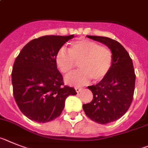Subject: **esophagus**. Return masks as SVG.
<instances>
[{
  "instance_id": "obj_1",
  "label": "esophagus",
  "mask_w": 148,
  "mask_h": 148,
  "mask_svg": "<svg viewBox=\"0 0 148 148\" xmlns=\"http://www.w3.org/2000/svg\"><path fill=\"white\" fill-rule=\"evenodd\" d=\"M75 90H76L77 92L79 93L82 90V88H80V87H75Z\"/></svg>"
}]
</instances>
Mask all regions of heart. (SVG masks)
Masks as SVG:
<instances>
[{
  "label": "heart",
  "instance_id": "heart-1",
  "mask_svg": "<svg viewBox=\"0 0 148 148\" xmlns=\"http://www.w3.org/2000/svg\"><path fill=\"white\" fill-rule=\"evenodd\" d=\"M55 62L64 74L73 70L75 62H80V70L68 75L64 80L69 85L84 86L92 78L99 82L108 75L112 68L113 54L108 47L89 40H81L71 44L69 53L61 48L56 55Z\"/></svg>",
  "mask_w": 148,
  "mask_h": 148
}]
</instances>
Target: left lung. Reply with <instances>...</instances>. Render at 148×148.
I'll return each instance as SVG.
<instances>
[{"instance_id":"8db88e82","label":"left lung","mask_w":148,"mask_h":148,"mask_svg":"<svg viewBox=\"0 0 148 148\" xmlns=\"http://www.w3.org/2000/svg\"><path fill=\"white\" fill-rule=\"evenodd\" d=\"M86 37L104 43L113 54L110 73L97 84L88 86L93 99L83 105L89 119L99 124H107L119 120L130 108L135 90V70L129 53L119 42L106 37Z\"/></svg>"}]
</instances>
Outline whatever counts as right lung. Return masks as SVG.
<instances>
[{"label":"right lung","instance_id":"right-lung-1","mask_svg":"<svg viewBox=\"0 0 148 148\" xmlns=\"http://www.w3.org/2000/svg\"><path fill=\"white\" fill-rule=\"evenodd\" d=\"M74 35H47L32 40L15 60L12 71L13 95L18 108L28 119L47 123L60 116L64 101L75 95L73 87L64 86L55 57Z\"/></svg>","mask_w":148,"mask_h":148}]
</instances>
